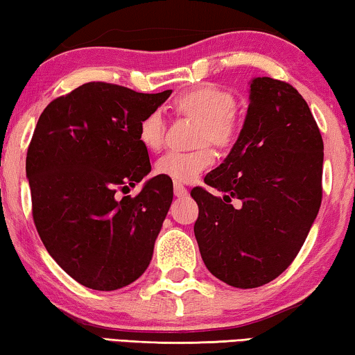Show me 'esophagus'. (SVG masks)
Masks as SVG:
<instances>
[{
	"mask_svg": "<svg viewBox=\"0 0 355 355\" xmlns=\"http://www.w3.org/2000/svg\"><path fill=\"white\" fill-rule=\"evenodd\" d=\"M174 196L179 198H184L189 196V189L186 186H182L181 182H174Z\"/></svg>",
	"mask_w": 355,
	"mask_h": 355,
	"instance_id": "34e87169",
	"label": "esophagus"
}]
</instances>
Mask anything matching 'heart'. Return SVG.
I'll return each mask as SVG.
<instances>
[{"label":"heart","instance_id":"heart-1","mask_svg":"<svg viewBox=\"0 0 355 355\" xmlns=\"http://www.w3.org/2000/svg\"><path fill=\"white\" fill-rule=\"evenodd\" d=\"M174 106L182 113L200 119L198 142H210L226 147L237 134V118L234 114L236 100L230 92L216 85H200L174 98ZM166 121L159 110L148 113L139 124V139L150 150H158L164 142ZM215 163V153L202 145L196 150H168L157 162L159 174L178 182H189Z\"/></svg>","mask_w":355,"mask_h":355}]
</instances>
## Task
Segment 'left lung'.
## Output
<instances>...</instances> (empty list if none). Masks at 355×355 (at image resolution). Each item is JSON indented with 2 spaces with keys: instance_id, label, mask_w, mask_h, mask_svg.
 <instances>
[{
  "instance_id": "1",
  "label": "left lung",
  "mask_w": 355,
  "mask_h": 355,
  "mask_svg": "<svg viewBox=\"0 0 355 355\" xmlns=\"http://www.w3.org/2000/svg\"><path fill=\"white\" fill-rule=\"evenodd\" d=\"M234 147L203 187L193 232L208 271L241 289L263 286L293 263L322 205L323 139L302 95L255 77Z\"/></svg>"
}]
</instances>
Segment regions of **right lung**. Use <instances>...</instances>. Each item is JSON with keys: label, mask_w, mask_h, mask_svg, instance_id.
<instances>
[{"label": "right lung", "mask_w": 355, "mask_h": 355, "mask_svg": "<svg viewBox=\"0 0 355 355\" xmlns=\"http://www.w3.org/2000/svg\"><path fill=\"white\" fill-rule=\"evenodd\" d=\"M169 95L89 82L38 118L26 159L33 223L48 254L85 288H124L150 265L173 181L159 174L135 197L114 196L152 171L139 124Z\"/></svg>", "instance_id": "obj_1"}]
</instances>
